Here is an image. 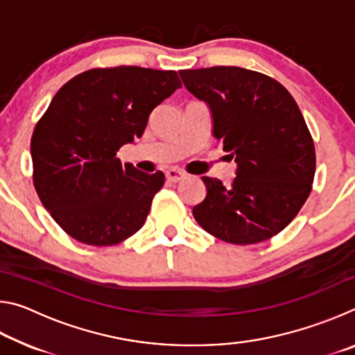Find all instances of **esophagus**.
I'll return each instance as SVG.
<instances>
[{"instance_id": "1", "label": "esophagus", "mask_w": 355, "mask_h": 355, "mask_svg": "<svg viewBox=\"0 0 355 355\" xmlns=\"http://www.w3.org/2000/svg\"><path fill=\"white\" fill-rule=\"evenodd\" d=\"M184 177H186L184 172L178 171V169H169V171H166V178H167V182H171V183L182 182V180H183Z\"/></svg>"}]
</instances>
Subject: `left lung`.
<instances>
[{"label":"left lung","mask_w":355,"mask_h":355,"mask_svg":"<svg viewBox=\"0 0 355 355\" xmlns=\"http://www.w3.org/2000/svg\"><path fill=\"white\" fill-rule=\"evenodd\" d=\"M184 87L208 106L213 136L235 156L230 184L202 177L207 196L192 208L222 241L255 244L277 235L307 200L316 156L291 94L272 78L241 67L180 70Z\"/></svg>","instance_id":"obj_1"}]
</instances>
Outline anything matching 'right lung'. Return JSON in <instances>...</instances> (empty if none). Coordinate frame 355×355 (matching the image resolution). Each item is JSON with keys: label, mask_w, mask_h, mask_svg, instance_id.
<instances>
[{"label": "right lung", "mask_w": 355, "mask_h": 355, "mask_svg": "<svg viewBox=\"0 0 355 355\" xmlns=\"http://www.w3.org/2000/svg\"><path fill=\"white\" fill-rule=\"evenodd\" d=\"M180 87L173 70L122 65L76 75L53 97L31 139L34 188L71 238L112 245L144 225L164 173L141 172L116 155Z\"/></svg>", "instance_id": "right-lung-1"}]
</instances>
